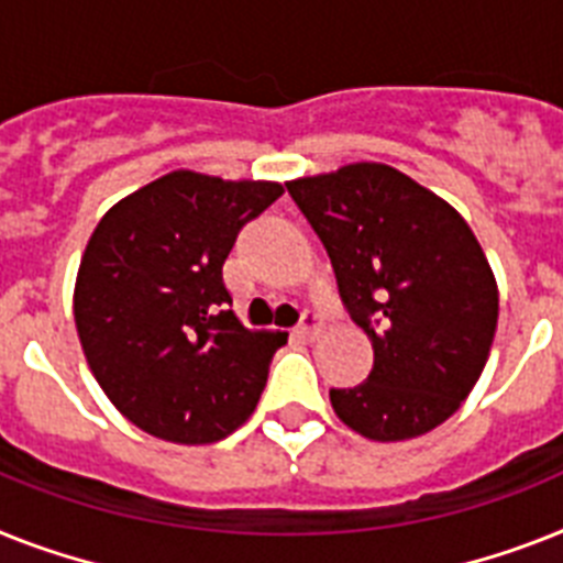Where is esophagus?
Segmentation results:
<instances>
[{"label": "esophagus", "instance_id": "34e87169", "mask_svg": "<svg viewBox=\"0 0 563 563\" xmlns=\"http://www.w3.org/2000/svg\"><path fill=\"white\" fill-rule=\"evenodd\" d=\"M296 333H299L301 339H310V342H313V339L322 333V319H319L313 310H305V316H301V324L296 328Z\"/></svg>", "mask_w": 563, "mask_h": 563}]
</instances>
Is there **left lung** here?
<instances>
[{
  "label": "left lung",
  "instance_id": "1",
  "mask_svg": "<svg viewBox=\"0 0 563 563\" xmlns=\"http://www.w3.org/2000/svg\"><path fill=\"white\" fill-rule=\"evenodd\" d=\"M336 273L374 368L331 388L347 429L379 443L420 438L481 379L498 328V282L475 232L440 195L385 164L287 180Z\"/></svg>",
  "mask_w": 563,
  "mask_h": 563
}]
</instances>
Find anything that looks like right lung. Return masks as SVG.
Listing matches in <instances>:
<instances>
[{"instance_id":"add662e5","label":"right lung","mask_w":563,"mask_h":563,"mask_svg":"<svg viewBox=\"0 0 563 563\" xmlns=\"http://www.w3.org/2000/svg\"><path fill=\"white\" fill-rule=\"evenodd\" d=\"M282 192L276 180L178 169L91 232L74 285L82 354L111 406L152 438L216 443L255 411L287 333L239 322L224 262Z\"/></svg>"}]
</instances>
